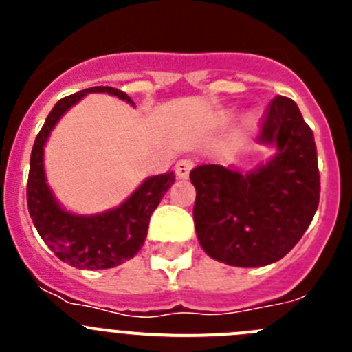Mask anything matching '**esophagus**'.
Masks as SVG:
<instances>
[{
  "mask_svg": "<svg viewBox=\"0 0 352 352\" xmlns=\"http://www.w3.org/2000/svg\"><path fill=\"white\" fill-rule=\"evenodd\" d=\"M192 167H194V160H192V158H188V157L182 158V160H178L176 167H174V169H176V176L182 179L188 178V174H190Z\"/></svg>",
  "mask_w": 352,
  "mask_h": 352,
  "instance_id": "34e87169",
  "label": "esophagus"
}]
</instances>
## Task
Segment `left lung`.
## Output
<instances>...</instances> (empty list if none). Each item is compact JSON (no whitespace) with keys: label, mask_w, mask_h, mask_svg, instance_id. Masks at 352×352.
I'll return each mask as SVG.
<instances>
[{"label":"left lung","mask_w":352,"mask_h":352,"mask_svg":"<svg viewBox=\"0 0 352 352\" xmlns=\"http://www.w3.org/2000/svg\"><path fill=\"white\" fill-rule=\"evenodd\" d=\"M261 141L278 153L254 173L217 164L190 170L199 243L220 263L257 268L282 259L309 229L321 176L314 132L294 100L276 95L264 111Z\"/></svg>","instance_id":"left-lung-1"}]
</instances>
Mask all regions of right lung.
Returning <instances> with one entry per match:
<instances>
[{
  "instance_id": "1",
  "label": "right lung",
  "mask_w": 352,
  "mask_h": 352,
  "mask_svg": "<svg viewBox=\"0 0 352 352\" xmlns=\"http://www.w3.org/2000/svg\"><path fill=\"white\" fill-rule=\"evenodd\" d=\"M86 93H111L133 104L125 91L111 86H95L61 98L49 113L31 149L26 199L30 217L40 238L63 263L80 270H105L132 259L141 250L148 234L151 213L160 204L176 176L170 170L148 178L133 192L132 197L107 213L77 217L61 210L45 185L43 144L61 114Z\"/></svg>"
}]
</instances>
